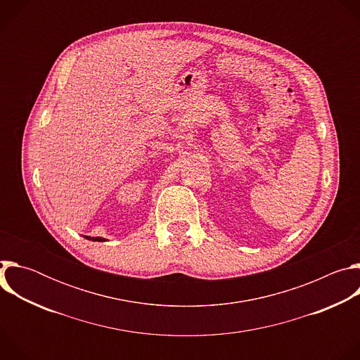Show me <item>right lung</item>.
<instances>
[{
	"label": "right lung",
	"mask_w": 360,
	"mask_h": 360,
	"mask_svg": "<svg viewBox=\"0 0 360 360\" xmlns=\"http://www.w3.org/2000/svg\"><path fill=\"white\" fill-rule=\"evenodd\" d=\"M86 239H89V240H96V242H102V240H105L104 238H99V236H95V238H91V236H85Z\"/></svg>",
	"instance_id": "right-lung-1"
}]
</instances>
